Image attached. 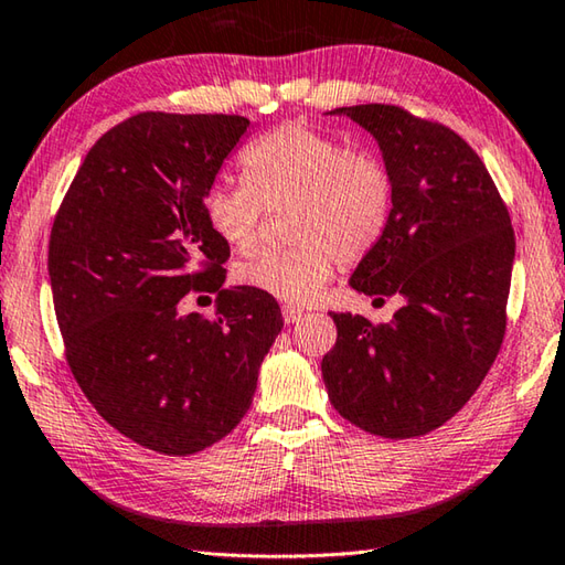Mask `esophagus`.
I'll return each instance as SVG.
<instances>
[{
	"mask_svg": "<svg viewBox=\"0 0 565 565\" xmlns=\"http://www.w3.org/2000/svg\"><path fill=\"white\" fill-rule=\"evenodd\" d=\"M281 317H284L286 323H296V321H301L306 317V311L299 309V306H284Z\"/></svg>",
	"mask_w": 565,
	"mask_h": 565,
	"instance_id": "obj_1",
	"label": "esophagus"
}]
</instances>
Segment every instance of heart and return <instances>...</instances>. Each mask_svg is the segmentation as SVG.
<instances>
[{"label": "heart", "instance_id": "b5f03b06", "mask_svg": "<svg viewBox=\"0 0 565 565\" xmlns=\"http://www.w3.org/2000/svg\"><path fill=\"white\" fill-rule=\"evenodd\" d=\"M246 186L216 184L204 196L212 234L236 254H252L266 212L289 204V238L238 269V284L284 303L317 301L343 264H356L384 236L394 184L376 157L351 151L311 124L286 121L242 154Z\"/></svg>", "mask_w": 565, "mask_h": 565}]
</instances>
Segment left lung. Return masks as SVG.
<instances>
[{"mask_svg":"<svg viewBox=\"0 0 565 565\" xmlns=\"http://www.w3.org/2000/svg\"><path fill=\"white\" fill-rule=\"evenodd\" d=\"M329 114L376 139L394 184L386 232L349 284L404 303L386 327L331 313L323 384L363 431L424 436L461 411L501 349L515 256L509 209L476 151L441 124L391 104Z\"/></svg>","mask_w":565,"mask_h":565,"instance_id":"8db88e82","label":"left lung"}]
</instances>
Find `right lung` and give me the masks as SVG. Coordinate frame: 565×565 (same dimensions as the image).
Returning a JSON list of instances; mask_svg holds the SVG:
<instances>
[{
    "mask_svg": "<svg viewBox=\"0 0 565 565\" xmlns=\"http://www.w3.org/2000/svg\"><path fill=\"white\" fill-rule=\"evenodd\" d=\"M246 129L236 114H137L89 149L52 226L76 384L119 434L167 456L204 451L244 418L284 327L271 296L224 289L228 246L204 218ZM189 290L220 294L216 320L180 313Z\"/></svg>",
    "mask_w": 565,
    "mask_h": 565,
    "instance_id": "1",
    "label": "right lung"
}]
</instances>
